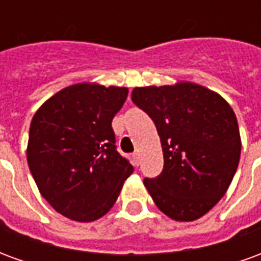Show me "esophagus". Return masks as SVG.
<instances>
[{
	"instance_id": "1",
	"label": "esophagus",
	"mask_w": 261,
	"mask_h": 261,
	"mask_svg": "<svg viewBox=\"0 0 261 261\" xmlns=\"http://www.w3.org/2000/svg\"><path fill=\"white\" fill-rule=\"evenodd\" d=\"M133 159H134V165H140V153L138 152H134L133 153Z\"/></svg>"
}]
</instances>
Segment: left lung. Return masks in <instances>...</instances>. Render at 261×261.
Segmentation results:
<instances>
[{"instance_id":"1","label":"left lung","mask_w":261,"mask_h":261,"mask_svg":"<svg viewBox=\"0 0 261 261\" xmlns=\"http://www.w3.org/2000/svg\"><path fill=\"white\" fill-rule=\"evenodd\" d=\"M131 99L153 120L164 170L144 185L175 221H194L224 197L241 158V134L229 103L193 82L134 88Z\"/></svg>"}]
</instances>
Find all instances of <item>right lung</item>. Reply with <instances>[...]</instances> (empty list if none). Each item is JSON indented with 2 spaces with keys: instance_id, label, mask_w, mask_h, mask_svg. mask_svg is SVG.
<instances>
[{
  "instance_id": "obj_1",
  "label": "right lung",
  "mask_w": 261,
  "mask_h": 261,
  "mask_svg": "<svg viewBox=\"0 0 261 261\" xmlns=\"http://www.w3.org/2000/svg\"><path fill=\"white\" fill-rule=\"evenodd\" d=\"M127 95L124 86L75 84L47 99L32 119L29 169L40 194L67 218L103 217L134 172L117 152L112 128Z\"/></svg>"
}]
</instances>
